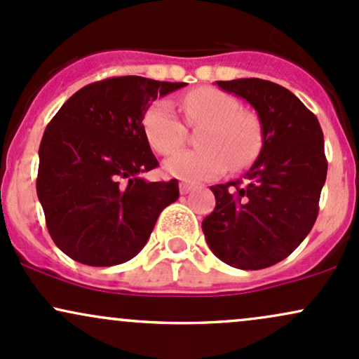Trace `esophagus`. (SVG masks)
Instances as JSON below:
<instances>
[{"instance_id": "1", "label": "esophagus", "mask_w": 359, "mask_h": 359, "mask_svg": "<svg viewBox=\"0 0 359 359\" xmlns=\"http://www.w3.org/2000/svg\"><path fill=\"white\" fill-rule=\"evenodd\" d=\"M191 190H193V184H190V183H181L180 184L181 195H187V193H190Z\"/></svg>"}]
</instances>
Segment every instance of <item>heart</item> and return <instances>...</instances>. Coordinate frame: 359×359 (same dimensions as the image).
Returning a JSON list of instances; mask_svg holds the SVG:
<instances>
[{
  "label": "heart",
  "mask_w": 359,
  "mask_h": 359,
  "mask_svg": "<svg viewBox=\"0 0 359 359\" xmlns=\"http://www.w3.org/2000/svg\"><path fill=\"white\" fill-rule=\"evenodd\" d=\"M187 122L201 127L196 135L198 149L181 151L164 164L175 178L196 183L224 175L225 169L237 171L256 159L263 146V126L255 111L229 93L213 88H198L181 102ZM144 132L159 154L176 152L187 140V128L172 104L158 100L144 114Z\"/></svg>",
  "instance_id": "obj_1"
}]
</instances>
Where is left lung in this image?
Wrapping results in <instances>:
<instances>
[{
    "instance_id": "1",
    "label": "left lung",
    "mask_w": 359,
    "mask_h": 359,
    "mask_svg": "<svg viewBox=\"0 0 359 359\" xmlns=\"http://www.w3.org/2000/svg\"><path fill=\"white\" fill-rule=\"evenodd\" d=\"M252 104L263 147L243 180L215 184L217 205L201 222L212 252L239 269H263L292 255L319 213L327 176L317 116L280 84L257 78L217 81Z\"/></svg>"
}]
</instances>
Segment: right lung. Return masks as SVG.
<instances>
[{
	"label": "right lung",
	"mask_w": 359,
	"mask_h": 359,
	"mask_svg": "<svg viewBox=\"0 0 359 359\" xmlns=\"http://www.w3.org/2000/svg\"><path fill=\"white\" fill-rule=\"evenodd\" d=\"M187 83L118 76L88 84L60 107L39 149L37 195L55 245L88 266L139 255L159 213L178 200V180L147 183L158 168L144 114Z\"/></svg>",
	"instance_id": "obj_1"
}]
</instances>
